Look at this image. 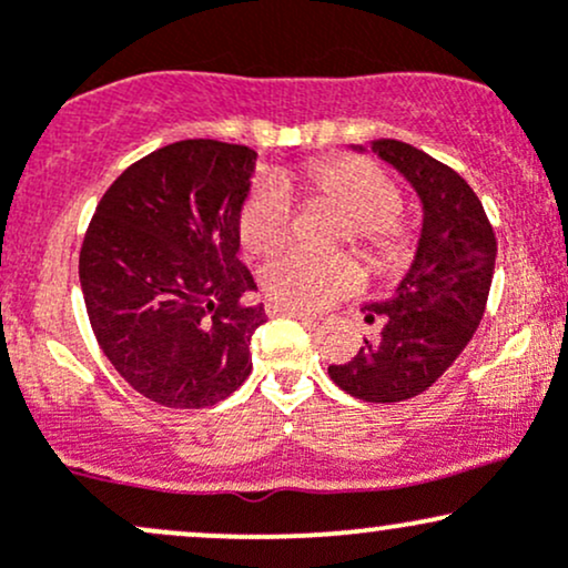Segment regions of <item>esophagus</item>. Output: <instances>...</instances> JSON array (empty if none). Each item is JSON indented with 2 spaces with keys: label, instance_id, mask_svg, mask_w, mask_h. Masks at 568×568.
Returning <instances> with one entry per match:
<instances>
[{
  "label": "esophagus",
  "instance_id": "obj_1",
  "mask_svg": "<svg viewBox=\"0 0 568 568\" xmlns=\"http://www.w3.org/2000/svg\"><path fill=\"white\" fill-rule=\"evenodd\" d=\"M266 312H270V315H288V317H296V321H302V323H315V321H317V317L312 315V312L296 310V306L280 304V302H270V304H266Z\"/></svg>",
  "mask_w": 568,
  "mask_h": 568
}]
</instances>
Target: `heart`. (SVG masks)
Here are the masks:
<instances>
[{
  "mask_svg": "<svg viewBox=\"0 0 568 568\" xmlns=\"http://www.w3.org/2000/svg\"><path fill=\"white\" fill-rule=\"evenodd\" d=\"M288 181V179H285ZM317 197L347 213L344 240H355L379 266H395L408 256L410 230L395 213L397 186L374 162L334 158L312 162L304 173ZM291 226V202L277 181H262L247 194L240 213V240L251 253L275 251ZM363 266L352 256L317 258L302 251H285L262 266L266 296L298 310L334 304L361 288Z\"/></svg>",
  "mask_w": 568,
  "mask_h": 568,
  "instance_id": "obj_1",
  "label": "heart"
}]
</instances>
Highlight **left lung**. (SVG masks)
Returning <instances> with one entry per match:
<instances>
[{
  "instance_id": "obj_1",
  "label": "left lung",
  "mask_w": 568,
  "mask_h": 568,
  "mask_svg": "<svg viewBox=\"0 0 568 568\" xmlns=\"http://www.w3.org/2000/svg\"><path fill=\"white\" fill-rule=\"evenodd\" d=\"M374 152L408 181L422 205V226L406 275L366 321H382L376 338L349 363L328 366L336 387L366 403H400L422 395L452 368L484 317L497 240L484 205L459 173L422 149L395 139L352 143Z\"/></svg>"
}]
</instances>
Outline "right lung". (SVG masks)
I'll use <instances>...</instances> for the list:
<instances>
[{"label": "right lung", "instance_id": "add662e5", "mask_svg": "<svg viewBox=\"0 0 568 568\" xmlns=\"http://www.w3.org/2000/svg\"><path fill=\"white\" fill-rule=\"evenodd\" d=\"M258 154L189 139L130 165L98 202L80 285L103 355L135 393L207 408L251 374L264 304L240 264V213Z\"/></svg>", "mask_w": 568, "mask_h": 568}]
</instances>
